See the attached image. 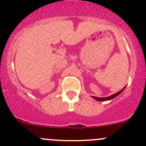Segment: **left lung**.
<instances>
[{
	"instance_id": "8db88e82",
	"label": "left lung",
	"mask_w": 146,
	"mask_h": 146,
	"mask_svg": "<svg viewBox=\"0 0 146 146\" xmlns=\"http://www.w3.org/2000/svg\"><path fill=\"white\" fill-rule=\"evenodd\" d=\"M125 88H123L121 90H120L119 92H118V93H115V94L112 95V96H108V97H106V98H98V97H95V96H93V98L94 99H96V100H98V101H105V100H111V99L114 98H115L116 96H118V95L120 94V93H121V92L123 91V90L125 89Z\"/></svg>"
}]
</instances>
